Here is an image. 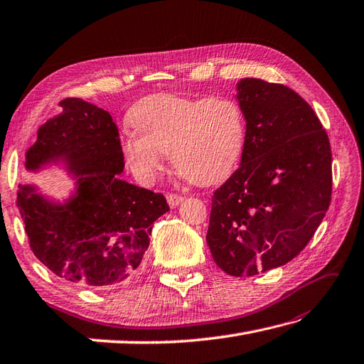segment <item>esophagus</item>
I'll return each instance as SVG.
<instances>
[{
  "mask_svg": "<svg viewBox=\"0 0 364 364\" xmlns=\"http://www.w3.org/2000/svg\"><path fill=\"white\" fill-rule=\"evenodd\" d=\"M166 199H168V204L174 209V207H177L183 201V196L182 195H177V193H169V195L166 196Z\"/></svg>",
  "mask_w": 364,
  "mask_h": 364,
  "instance_id": "1",
  "label": "esophagus"
}]
</instances>
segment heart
<instances>
[{"mask_svg":"<svg viewBox=\"0 0 364 364\" xmlns=\"http://www.w3.org/2000/svg\"><path fill=\"white\" fill-rule=\"evenodd\" d=\"M133 129L122 139L125 160L141 181L157 176L165 155L185 179L210 185L239 165L247 143V117L226 95L191 99L154 94L138 100L127 114Z\"/></svg>","mask_w":364,"mask_h":364,"instance_id":"obj_1","label":"heart"}]
</instances>
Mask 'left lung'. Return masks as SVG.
<instances>
[{"instance_id": "1", "label": "left lung", "mask_w": 364, "mask_h": 364, "mask_svg": "<svg viewBox=\"0 0 364 364\" xmlns=\"http://www.w3.org/2000/svg\"><path fill=\"white\" fill-rule=\"evenodd\" d=\"M247 143L237 171L213 193L207 245L231 277H253L300 255L331 201V149L314 109L291 87L237 83Z\"/></svg>"}]
</instances>
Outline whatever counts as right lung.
<instances>
[{
  "instance_id": "1",
  "label": "right lung",
  "mask_w": 364,
  "mask_h": 364,
  "mask_svg": "<svg viewBox=\"0 0 364 364\" xmlns=\"http://www.w3.org/2000/svg\"><path fill=\"white\" fill-rule=\"evenodd\" d=\"M61 114L37 130L25 168L63 161L78 177L64 204L18 185L17 207L34 256L55 275L91 289L136 277L154 221L169 210L161 193L122 181L119 132L108 111L83 99L59 102Z\"/></svg>"
}]
</instances>
